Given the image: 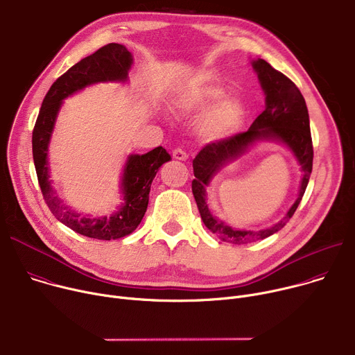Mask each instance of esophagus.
<instances>
[{"mask_svg":"<svg viewBox=\"0 0 355 355\" xmlns=\"http://www.w3.org/2000/svg\"><path fill=\"white\" fill-rule=\"evenodd\" d=\"M173 157L175 158V159H180V161H185L187 158H188V154L182 150V148H174L173 150Z\"/></svg>","mask_w":355,"mask_h":355,"instance_id":"obj_1","label":"esophagus"}]
</instances>
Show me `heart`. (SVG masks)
<instances>
[{"label":"heart","instance_id":"1","mask_svg":"<svg viewBox=\"0 0 355 355\" xmlns=\"http://www.w3.org/2000/svg\"><path fill=\"white\" fill-rule=\"evenodd\" d=\"M222 96V90L218 87H205L194 98L182 99L180 105L185 109L204 107ZM243 120V109L236 99L227 98L218 102L202 119L201 133L207 139H223L234 135L241 127Z\"/></svg>","mask_w":355,"mask_h":355}]
</instances>
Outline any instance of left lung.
Here are the masks:
<instances>
[{"mask_svg":"<svg viewBox=\"0 0 355 355\" xmlns=\"http://www.w3.org/2000/svg\"><path fill=\"white\" fill-rule=\"evenodd\" d=\"M252 65L265 90L266 109L254 119L248 132L211 141L202 147L192 161L196 175V180L192 181V194H194L205 227L223 242L235 245L256 242L280 231L296 212L304 196L313 168V141L309 112L302 92L286 75L272 68L266 60L257 59ZM259 138H277L294 150L304 170L301 194L288 215L272 229L256 233L238 232L216 221L210 215L205 202V187L220 165L228 159L237 156L250 142Z\"/></svg>","mask_w":355,"mask_h":355,"instance_id":"obj_1","label":"left lung"}]
</instances>
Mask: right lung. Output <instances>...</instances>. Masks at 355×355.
<instances>
[{"label":"right lung","mask_w":355,"mask_h":355,"mask_svg":"<svg viewBox=\"0 0 355 355\" xmlns=\"http://www.w3.org/2000/svg\"><path fill=\"white\" fill-rule=\"evenodd\" d=\"M132 62L130 52L120 44H107L94 53L83 58L53 82L42 102L34 132H32V155H34L38 182L48 208L55 218L67 225L68 228L93 239H119L132 234L139 227L147 211L153 178L158 168L171 159V155L161 146L147 154L132 155L125 164L121 184L125 204L109 218L90 219L75 214L53 196L48 181L46 148L62 101L90 83L124 80L132 67Z\"/></svg>","instance_id":"1"}]
</instances>
